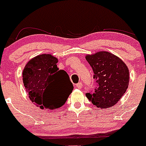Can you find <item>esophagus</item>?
Instances as JSON below:
<instances>
[{
    "instance_id": "1",
    "label": "esophagus",
    "mask_w": 146,
    "mask_h": 146,
    "mask_svg": "<svg viewBox=\"0 0 146 146\" xmlns=\"http://www.w3.org/2000/svg\"><path fill=\"white\" fill-rule=\"evenodd\" d=\"M76 88H77V89H82V82H79V83H77V84H76Z\"/></svg>"
}]
</instances>
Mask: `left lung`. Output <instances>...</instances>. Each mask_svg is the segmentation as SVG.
Masks as SVG:
<instances>
[{"mask_svg": "<svg viewBox=\"0 0 146 146\" xmlns=\"http://www.w3.org/2000/svg\"><path fill=\"white\" fill-rule=\"evenodd\" d=\"M86 59L93 70L96 82L95 91L86 93V97L97 108L113 107L128 88L129 69L120 57L108 51L87 54Z\"/></svg>", "mask_w": 146, "mask_h": 146, "instance_id": "obj_1", "label": "left lung"}]
</instances>
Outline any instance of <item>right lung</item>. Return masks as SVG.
Here are the masks:
<instances>
[{"mask_svg": "<svg viewBox=\"0 0 146 146\" xmlns=\"http://www.w3.org/2000/svg\"><path fill=\"white\" fill-rule=\"evenodd\" d=\"M57 62V57L43 54L32 58L23 71V81L29 98L41 109L59 108L73 91L68 74L59 70Z\"/></svg>", "mask_w": 146, "mask_h": 146, "instance_id": "right-lung-1", "label": "right lung"}]
</instances>
